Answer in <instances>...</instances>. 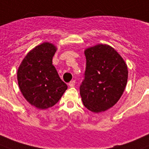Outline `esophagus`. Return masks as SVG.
<instances>
[{"instance_id": "1", "label": "esophagus", "mask_w": 149, "mask_h": 149, "mask_svg": "<svg viewBox=\"0 0 149 149\" xmlns=\"http://www.w3.org/2000/svg\"><path fill=\"white\" fill-rule=\"evenodd\" d=\"M75 84H76V81H75V80H72V81H70V84H69V86L71 87H74Z\"/></svg>"}]
</instances>
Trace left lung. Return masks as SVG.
I'll return each mask as SVG.
<instances>
[{
	"mask_svg": "<svg viewBox=\"0 0 149 149\" xmlns=\"http://www.w3.org/2000/svg\"><path fill=\"white\" fill-rule=\"evenodd\" d=\"M86 70L79 87L84 105L93 112L106 111L119 101L127 83V65L113 47L97 44L85 50Z\"/></svg>",
	"mask_w": 149,
	"mask_h": 149,
	"instance_id": "1",
	"label": "left lung"
}]
</instances>
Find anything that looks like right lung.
<instances>
[{"instance_id":"obj_1","label":"right lung","mask_w":149,"mask_h":149,"mask_svg":"<svg viewBox=\"0 0 149 149\" xmlns=\"http://www.w3.org/2000/svg\"><path fill=\"white\" fill-rule=\"evenodd\" d=\"M56 50L54 44L44 42L26 54L18 69L17 79L22 94L39 109L54 106L67 89L52 65Z\"/></svg>"}]
</instances>
